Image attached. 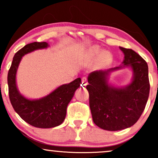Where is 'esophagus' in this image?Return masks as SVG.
I'll return each mask as SVG.
<instances>
[{
  "label": "esophagus",
  "mask_w": 158,
  "mask_h": 158,
  "mask_svg": "<svg viewBox=\"0 0 158 158\" xmlns=\"http://www.w3.org/2000/svg\"><path fill=\"white\" fill-rule=\"evenodd\" d=\"M82 85H88V81H87V79H82Z\"/></svg>",
  "instance_id": "esophagus-1"
}]
</instances>
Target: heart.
I'll list each match as a JSON object with an SVG mask.
<instances>
[{
	"instance_id": "heart-1",
	"label": "heart",
	"mask_w": 158,
	"mask_h": 158,
	"mask_svg": "<svg viewBox=\"0 0 158 158\" xmlns=\"http://www.w3.org/2000/svg\"><path fill=\"white\" fill-rule=\"evenodd\" d=\"M88 58L91 60H96L98 58V64L99 66L104 67L109 64L112 61V55L108 51H102L99 46H93L89 49L88 52Z\"/></svg>"
}]
</instances>
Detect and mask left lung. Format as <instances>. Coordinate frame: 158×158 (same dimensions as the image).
Listing matches in <instances>:
<instances>
[{"mask_svg": "<svg viewBox=\"0 0 158 158\" xmlns=\"http://www.w3.org/2000/svg\"><path fill=\"white\" fill-rule=\"evenodd\" d=\"M125 55L123 64L131 67L134 73L131 83L126 88L109 86L107 77L112 70L94 71L86 86L94 123L107 131H119L133 126L145 109L149 95L148 64L131 49L119 48Z\"/></svg>", "mask_w": 158, "mask_h": 158, "instance_id": "obj_1", "label": "left lung"}]
</instances>
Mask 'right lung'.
<instances>
[{
    "label": "right lung",
    "mask_w": 158,
    "mask_h": 158,
    "mask_svg": "<svg viewBox=\"0 0 158 158\" xmlns=\"http://www.w3.org/2000/svg\"><path fill=\"white\" fill-rule=\"evenodd\" d=\"M48 46V44L44 41L25 45L14 56L7 77L9 97L14 110L25 122L34 127L42 128H53L63 123L68 103L81 83V79L78 78L69 84L61 85L47 97L37 100L27 99L19 94L15 84V75L21 58L28 52L46 48Z\"/></svg>",
    "instance_id": "add662e5"
}]
</instances>
